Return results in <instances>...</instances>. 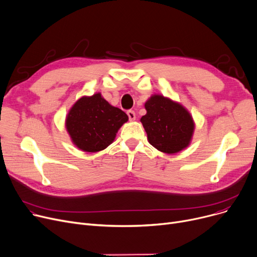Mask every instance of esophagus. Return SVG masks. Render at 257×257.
<instances>
[{
  "label": "esophagus",
  "mask_w": 257,
  "mask_h": 257,
  "mask_svg": "<svg viewBox=\"0 0 257 257\" xmlns=\"http://www.w3.org/2000/svg\"><path fill=\"white\" fill-rule=\"evenodd\" d=\"M127 114H128V117H129V119L130 120H134V119H136V112H134L133 110H128L127 111Z\"/></svg>",
  "instance_id": "obj_1"
}]
</instances>
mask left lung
Here are the masks:
<instances>
[{
    "label": "left lung",
    "instance_id": "left-lung-1",
    "mask_svg": "<svg viewBox=\"0 0 257 257\" xmlns=\"http://www.w3.org/2000/svg\"><path fill=\"white\" fill-rule=\"evenodd\" d=\"M147 114L141 121L149 143L157 150L173 154L186 148L192 140L194 121L185 108L155 94L145 104Z\"/></svg>",
    "mask_w": 257,
    "mask_h": 257
}]
</instances>
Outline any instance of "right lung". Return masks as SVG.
Masks as SVG:
<instances>
[{
	"instance_id": "obj_1",
	"label": "right lung",
	"mask_w": 257,
	"mask_h": 257,
	"mask_svg": "<svg viewBox=\"0 0 257 257\" xmlns=\"http://www.w3.org/2000/svg\"><path fill=\"white\" fill-rule=\"evenodd\" d=\"M128 115L111 106L101 93L79 99L66 117V129L73 143L85 152H98L109 146Z\"/></svg>"
}]
</instances>
